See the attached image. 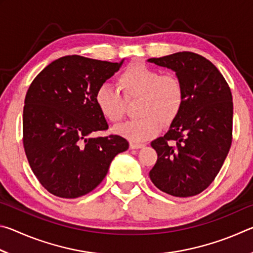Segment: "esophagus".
Wrapping results in <instances>:
<instances>
[{
	"label": "esophagus",
	"instance_id": "1",
	"mask_svg": "<svg viewBox=\"0 0 253 253\" xmlns=\"http://www.w3.org/2000/svg\"><path fill=\"white\" fill-rule=\"evenodd\" d=\"M129 147L131 149H138V148H143L145 147V144H139V143H135V142H131L129 144Z\"/></svg>",
	"mask_w": 253,
	"mask_h": 253
}]
</instances>
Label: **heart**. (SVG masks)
Instances as JSON below:
<instances>
[{
	"label": "heart",
	"instance_id": "b5f03b06",
	"mask_svg": "<svg viewBox=\"0 0 253 253\" xmlns=\"http://www.w3.org/2000/svg\"><path fill=\"white\" fill-rule=\"evenodd\" d=\"M117 87L101 84L95 92V104L106 121L116 124L125 114L127 101L137 99L134 121L124 123L116 131L131 142L155 136L162 124L168 126L178 117L184 105V87L173 74H164L140 62H131L118 75Z\"/></svg>",
	"mask_w": 253,
	"mask_h": 253
}]
</instances>
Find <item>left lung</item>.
<instances>
[{
    "mask_svg": "<svg viewBox=\"0 0 253 253\" xmlns=\"http://www.w3.org/2000/svg\"><path fill=\"white\" fill-rule=\"evenodd\" d=\"M148 61L176 72L184 87L178 117L151 144L157 162L149 177L169 195H198L216 177L232 143L231 89L217 68L198 53L183 51Z\"/></svg>",
    "mask_w": 253,
    "mask_h": 253,
    "instance_id": "8db88e82",
    "label": "left lung"
}]
</instances>
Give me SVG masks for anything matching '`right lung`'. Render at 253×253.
Masks as SVG:
<instances>
[{
    "label": "right lung",
    "instance_id": "right-lung-1",
    "mask_svg": "<svg viewBox=\"0 0 253 253\" xmlns=\"http://www.w3.org/2000/svg\"><path fill=\"white\" fill-rule=\"evenodd\" d=\"M124 61V60H123ZM122 62L66 55L46 66L28 89L23 108V146L30 168L46 191L76 199L102 182L111 161L129 147L108 129L95 92Z\"/></svg>",
    "mask_w": 253,
    "mask_h": 253
}]
</instances>
